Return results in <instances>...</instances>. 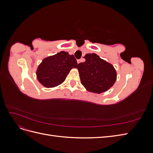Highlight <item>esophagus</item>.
Segmentation results:
<instances>
[{"mask_svg": "<svg viewBox=\"0 0 153 153\" xmlns=\"http://www.w3.org/2000/svg\"><path fill=\"white\" fill-rule=\"evenodd\" d=\"M83 61H84V59L82 58V59H80L77 60V63H78V64H80V62H83Z\"/></svg>", "mask_w": 153, "mask_h": 153, "instance_id": "esophagus-1", "label": "esophagus"}]
</instances>
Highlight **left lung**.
<instances>
[{"mask_svg":"<svg viewBox=\"0 0 153 153\" xmlns=\"http://www.w3.org/2000/svg\"><path fill=\"white\" fill-rule=\"evenodd\" d=\"M78 64L82 84L89 92L100 94L112 87L117 79L115 68L96 53H87Z\"/></svg>","mask_w":153,"mask_h":153,"instance_id":"1","label":"left lung"}]
</instances>
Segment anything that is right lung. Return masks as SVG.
<instances>
[{"label": "right lung", "instance_id": "obj_1", "mask_svg": "<svg viewBox=\"0 0 153 153\" xmlns=\"http://www.w3.org/2000/svg\"><path fill=\"white\" fill-rule=\"evenodd\" d=\"M77 66L73 55L62 51L43 60L36 71L37 79L45 87H55L64 82L71 69Z\"/></svg>", "mask_w": 153, "mask_h": 153}]
</instances>
